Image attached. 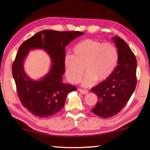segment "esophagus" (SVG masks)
Segmentation results:
<instances>
[{
  "mask_svg": "<svg viewBox=\"0 0 150 150\" xmlns=\"http://www.w3.org/2000/svg\"><path fill=\"white\" fill-rule=\"evenodd\" d=\"M79 92L83 94V95H87V94L88 93L87 90H85V89H82V88H79Z\"/></svg>",
  "mask_w": 150,
  "mask_h": 150,
  "instance_id": "obj_1",
  "label": "esophagus"
}]
</instances>
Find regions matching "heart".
Instances as JSON below:
<instances>
[{
    "label": "heart",
    "instance_id": "b5f03b06",
    "mask_svg": "<svg viewBox=\"0 0 150 150\" xmlns=\"http://www.w3.org/2000/svg\"><path fill=\"white\" fill-rule=\"evenodd\" d=\"M74 54L64 57L65 74L70 82L77 83L84 70L87 73L82 82L83 87H90L96 82H102L110 77L118 60V50L111 43L86 39L73 48Z\"/></svg>",
    "mask_w": 150,
    "mask_h": 150
}]
</instances>
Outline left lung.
<instances>
[{"label":"left lung","mask_w":150,"mask_h":150,"mask_svg":"<svg viewBox=\"0 0 150 150\" xmlns=\"http://www.w3.org/2000/svg\"><path fill=\"white\" fill-rule=\"evenodd\" d=\"M112 40L118 48V65L107 79L91 88L98 100L91 111L103 118L112 117L125 106L137 83V61L132 51L120 38Z\"/></svg>","instance_id":"8db88e82"}]
</instances>
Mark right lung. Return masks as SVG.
<instances>
[{
	"mask_svg": "<svg viewBox=\"0 0 150 150\" xmlns=\"http://www.w3.org/2000/svg\"><path fill=\"white\" fill-rule=\"evenodd\" d=\"M84 33L44 30L26 40L20 45L12 65V71L17 93L22 105L33 115L47 118L63 108L68 93L77 90L75 86L62 83L65 73V47ZM34 49H43L53 63L48 74L39 81L27 77L23 70V59Z\"/></svg>",
	"mask_w": 150,
	"mask_h": 150,
	"instance_id": "obj_1",
	"label": "right lung"
}]
</instances>
